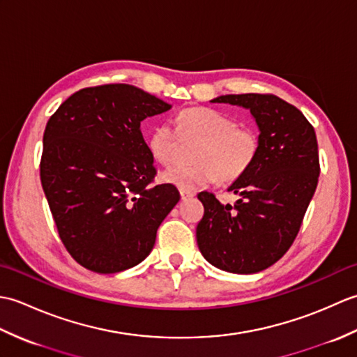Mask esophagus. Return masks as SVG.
I'll return each instance as SVG.
<instances>
[{"mask_svg": "<svg viewBox=\"0 0 357 357\" xmlns=\"http://www.w3.org/2000/svg\"><path fill=\"white\" fill-rule=\"evenodd\" d=\"M179 193H181V198H183L184 201H187V199H190V198H193V196L196 195L195 192H190V190H183V188H181V190H179Z\"/></svg>", "mask_w": 357, "mask_h": 357, "instance_id": "esophagus-1", "label": "esophagus"}]
</instances>
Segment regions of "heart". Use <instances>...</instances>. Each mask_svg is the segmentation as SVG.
Here are the masks:
<instances>
[{
  "label": "heart",
  "mask_w": 357,
  "mask_h": 357,
  "mask_svg": "<svg viewBox=\"0 0 357 357\" xmlns=\"http://www.w3.org/2000/svg\"><path fill=\"white\" fill-rule=\"evenodd\" d=\"M201 139L190 165H173L162 173L165 183L195 192L201 187L224 183L245 174L259 151V135L252 127L239 126L227 113L210 107H190L176 116V128L159 124L150 135L149 147L159 164L169 165L176 156L179 136Z\"/></svg>",
  "instance_id": "obj_1"
}]
</instances>
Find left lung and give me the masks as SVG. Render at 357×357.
Returning a JSON list of instances; mask_svg holds the SVG:
<instances>
[{
  "label": "left lung",
  "instance_id": "left-lung-1",
  "mask_svg": "<svg viewBox=\"0 0 357 357\" xmlns=\"http://www.w3.org/2000/svg\"><path fill=\"white\" fill-rule=\"evenodd\" d=\"M211 102L252 112L261 132L259 151L229 187L239 196L233 206H224L215 193L198 195L204 216L196 239L211 265L252 275L278 262L298 236L321 173L316 133L299 109L276 95H225Z\"/></svg>",
  "mask_w": 357,
  "mask_h": 357
}]
</instances>
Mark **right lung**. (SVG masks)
I'll return each mask as SVG.
<instances>
[{
  "label": "right lung",
  "instance_id": "add662e5",
  "mask_svg": "<svg viewBox=\"0 0 357 357\" xmlns=\"http://www.w3.org/2000/svg\"><path fill=\"white\" fill-rule=\"evenodd\" d=\"M172 107L130 84L81 89L45 126L40 176L67 252L102 275L135 267L155 245L158 227L179 201L155 184L141 123Z\"/></svg>",
  "mask_w": 357,
  "mask_h": 357
}]
</instances>
